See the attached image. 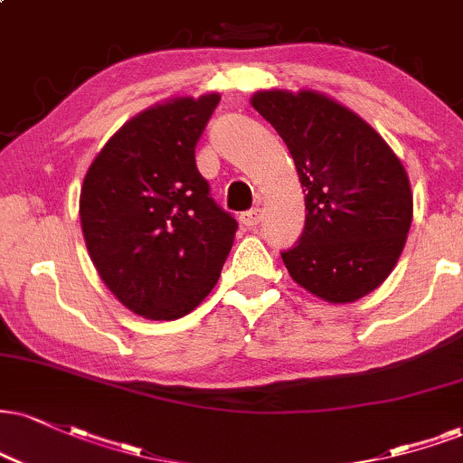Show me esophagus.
<instances>
[{"mask_svg":"<svg viewBox=\"0 0 463 463\" xmlns=\"http://www.w3.org/2000/svg\"><path fill=\"white\" fill-rule=\"evenodd\" d=\"M260 220H263V213H260V209H250L246 213L239 215V222H241L246 228H256L260 224Z\"/></svg>","mask_w":463,"mask_h":463,"instance_id":"esophagus-1","label":"esophagus"}]
</instances>
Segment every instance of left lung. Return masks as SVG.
<instances>
[{
  "label": "left lung",
  "mask_w": 463,
  "mask_h": 463,
  "mask_svg": "<svg viewBox=\"0 0 463 463\" xmlns=\"http://www.w3.org/2000/svg\"><path fill=\"white\" fill-rule=\"evenodd\" d=\"M252 108L285 140L306 194L304 232L282 252L288 274L332 304L375 291L411 224L403 164L369 122L326 94L263 90Z\"/></svg>",
  "instance_id": "obj_1"
}]
</instances>
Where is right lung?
Instances as JSON below:
<instances>
[{
    "mask_svg": "<svg viewBox=\"0 0 463 463\" xmlns=\"http://www.w3.org/2000/svg\"><path fill=\"white\" fill-rule=\"evenodd\" d=\"M220 94L178 97L120 127L86 172L81 231L120 304L153 321L192 313L215 287L237 222L196 168Z\"/></svg>",
    "mask_w": 463,
    "mask_h": 463,
    "instance_id": "obj_1",
    "label": "right lung"
}]
</instances>
